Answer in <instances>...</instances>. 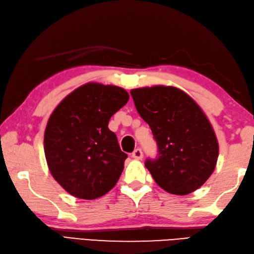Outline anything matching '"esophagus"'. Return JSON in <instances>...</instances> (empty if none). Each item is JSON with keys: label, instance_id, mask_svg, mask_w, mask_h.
Returning a JSON list of instances; mask_svg holds the SVG:
<instances>
[{"label": "esophagus", "instance_id": "esophagus-1", "mask_svg": "<svg viewBox=\"0 0 254 254\" xmlns=\"http://www.w3.org/2000/svg\"><path fill=\"white\" fill-rule=\"evenodd\" d=\"M131 157H132L133 159H136V160H141V159H142V157H143L142 150H141V149H139V148L134 149V151L132 152Z\"/></svg>", "mask_w": 254, "mask_h": 254}]
</instances>
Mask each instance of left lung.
<instances>
[{"label":"left lung","instance_id":"obj_1","mask_svg":"<svg viewBox=\"0 0 254 254\" xmlns=\"http://www.w3.org/2000/svg\"><path fill=\"white\" fill-rule=\"evenodd\" d=\"M130 94L157 143V157L144 162L154 181L177 195L200 188L218 158V142L203 111L177 87H143Z\"/></svg>","mask_w":254,"mask_h":254}]
</instances>
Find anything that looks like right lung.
<instances>
[{"mask_svg":"<svg viewBox=\"0 0 254 254\" xmlns=\"http://www.w3.org/2000/svg\"><path fill=\"white\" fill-rule=\"evenodd\" d=\"M128 100L122 87L89 83L51 114L45 131L46 159L55 180L71 195L101 197L120 180L128 156L108 122Z\"/></svg>","mask_w":254,"mask_h":254,"instance_id":"right-lung-1","label":"right lung"}]
</instances>
